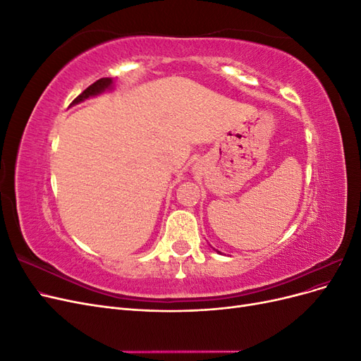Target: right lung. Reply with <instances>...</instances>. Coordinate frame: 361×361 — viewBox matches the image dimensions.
Wrapping results in <instances>:
<instances>
[{"label":"right lung","mask_w":361,"mask_h":361,"mask_svg":"<svg viewBox=\"0 0 361 361\" xmlns=\"http://www.w3.org/2000/svg\"><path fill=\"white\" fill-rule=\"evenodd\" d=\"M111 89H113V80L111 78L97 80L96 82H93L92 85L87 87V89L78 97H75L72 105L80 104V102H82L85 99H89V97H92V96H97V94H101V93H104L106 90H111Z\"/></svg>","instance_id":"add662e5"}]
</instances>
